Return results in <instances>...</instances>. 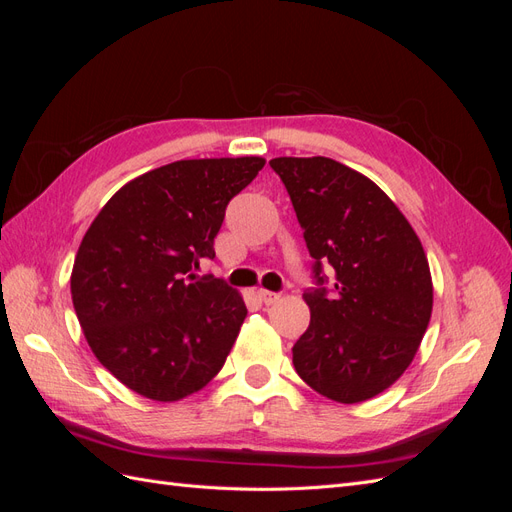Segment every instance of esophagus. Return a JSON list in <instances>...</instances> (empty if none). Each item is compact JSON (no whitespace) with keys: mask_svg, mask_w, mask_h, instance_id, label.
<instances>
[{"mask_svg":"<svg viewBox=\"0 0 512 512\" xmlns=\"http://www.w3.org/2000/svg\"><path fill=\"white\" fill-rule=\"evenodd\" d=\"M256 297H258V301H260L262 305H273L277 299H280V294H277V292H269V290H258Z\"/></svg>","mask_w":512,"mask_h":512,"instance_id":"1","label":"esophagus"}]
</instances>
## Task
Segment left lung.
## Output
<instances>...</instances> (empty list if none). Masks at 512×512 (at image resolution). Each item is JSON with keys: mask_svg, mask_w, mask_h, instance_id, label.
Wrapping results in <instances>:
<instances>
[{"mask_svg": "<svg viewBox=\"0 0 512 512\" xmlns=\"http://www.w3.org/2000/svg\"><path fill=\"white\" fill-rule=\"evenodd\" d=\"M290 194L318 288L303 292L309 327L292 348L297 374L339 404H359L399 380L433 307L421 239L378 185L331 158L269 162ZM336 273L323 288L321 267Z\"/></svg>", "mask_w": 512, "mask_h": 512, "instance_id": "obj_1", "label": "left lung"}]
</instances>
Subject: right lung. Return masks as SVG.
<instances>
[{
    "mask_svg": "<svg viewBox=\"0 0 512 512\" xmlns=\"http://www.w3.org/2000/svg\"><path fill=\"white\" fill-rule=\"evenodd\" d=\"M265 160H179L132 179L91 222L74 258L76 318L96 359L134 393L179 401L218 376L247 307L213 275L232 196Z\"/></svg>",
    "mask_w": 512,
    "mask_h": 512,
    "instance_id": "right-lung-1",
    "label": "right lung"
}]
</instances>
